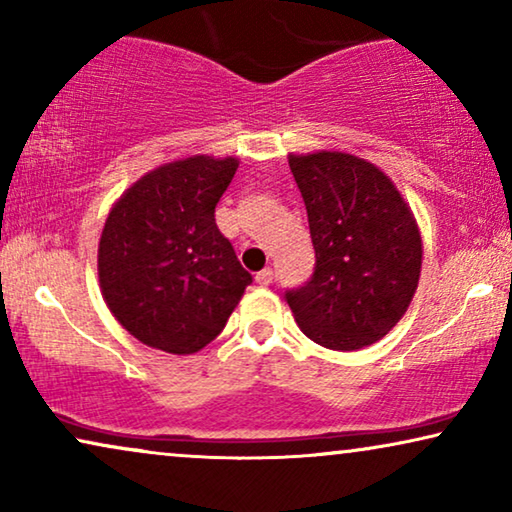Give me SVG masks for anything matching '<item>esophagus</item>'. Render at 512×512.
<instances>
[{
    "label": "esophagus",
    "instance_id": "esophagus-1",
    "mask_svg": "<svg viewBox=\"0 0 512 512\" xmlns=\"http://www.w3.org/2000/svg\"><path fill=\"white\" fill-rule=\"evenodd\" d=\"M272 279H275V275H272L270 268H265V270H261V272H258V275H256V282L261 284V286H270Z\"/></svg>",
    "mask_w": 512,
    "mask_h": 512
}]
</instances>
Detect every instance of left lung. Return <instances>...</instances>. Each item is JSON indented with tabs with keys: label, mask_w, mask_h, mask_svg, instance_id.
Here are the masks:
<instances>
[{
	"label": "left lung",
	"mask_w": 512,
	"mask_h": 512,
	"mask_svg": "<svg viewBox=\"0 0 512 512\" xmlns=\"http://www.w3.org/2000/svg\"><path fill=\"white\" fill-rule=\"evenodd\" d=\"M314 244V272L286 291L307 338L335 352L382 340L408 310L422 272V235L387 174L342 151L289 156Z\"/></svg>",
	"instance_id": "8db88e82"
}]
</instances>
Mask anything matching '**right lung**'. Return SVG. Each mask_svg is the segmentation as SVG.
<instances>
[{
	"label": "right lung",
	"mask_w": 512,
	"mask_h": 512,
	"mask_svg": "<svg viewBox=\"0 0 512 512\" xmlns=\"http://www.w3.org/2000/svg\"><path fill=\"white\" fill-rule=\"evenodd\" d=\"M237 158L191 156L146 172L104 223L97 275L130 335L167 354H195L223 331L251 284L214 209Z\"/></svg>",
	"instance_id": "add662e5"
}]
</instances>
